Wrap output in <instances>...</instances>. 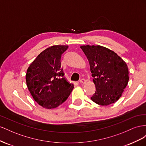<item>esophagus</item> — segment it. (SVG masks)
I'll use <instances>...</instances> for the list:
<instances>
[{
	"label": "esophagus",
	"instance_id": "esophagus-1",
	"mask_svg": "<svg viewBox=\"0 0 146 146\" xmlns=\"http://www.w3.org/2000/svg\"><path fill=\"white\" fill-rule=\"evenodd\" d=\"M80 82L82 83V84H85V83L86 82V80H85V79H84V78L81 79V80H80Z\"/></svg>",
	"mask_w": 146,
	"mask_h": 146
}]
</instances>
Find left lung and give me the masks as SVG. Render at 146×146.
Instances as JSON below:
<instances>
[{
  "mask_svg": "<svg viewBox=\"0 0 146 146\" xmlns=\"http://www.w3.org/2000/svg\"><path fill=\"white\" fill-rule=\"evenodd\" d=\"M81 48L89 60L96 89L92 100L102 106L117 102L129 80L125 62L114 51L102 46H81Z\"/></svg>",
  "mask_w": 146,
  "mask_h": 146,
  "instance_id": "8db88e82",
  "label": "left lung"
}]
</instances>
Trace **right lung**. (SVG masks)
Listing matches in <instances>:
<instances>
[{
    "instance_id": "right-lung-1",
    "label": "right lung",
    "mask_w": 146,
    "mask_h": 146,
    "mask_svg": "<svg viewBox=\"0 0 146 146\" xmlns=\"http://www.w3.org/2000/svg\"><path fill=\"white\" fill-rule=\"evenodd\" d=\"M68 46L55 45L46 49L29 66L26 75L29 90L34 100L46 109L60 105L73 89L65 80L60 58Z\"/></svg>"
}]
</instances>
